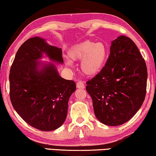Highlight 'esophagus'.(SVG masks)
<instances>
[{
  "instance_id": "esophagus-1",
  "label": "esophagus",
  "mask_w": 156,
  "mask_h": 156,
  "mask_svg": "<svg viewBox=\"0 0 156 156\" xmlns=\"http://www.w3.org/2000/svg\"><path fill=\"white\" fill-rule=\"evenodd\" d=\"M76 87L79 89H84V82H82V81H79V82L76 83Z\"/></svg>"
}]
</instances>
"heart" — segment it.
<instances>
[{
  "instance_id": "heart-1",
  "label": "heart",
  "mask_w": 156,
  "mask_h": 156,
  "mask_svg": "<svg viewBox=\"0 0 156 156\" xmlns=\"http://www.w3.org/2000/svg\"><path fill=\"white\" fill-rule=\"evenodd\" d=\"M65 60L68 67H73V62L81 60V69L85 74L94 75L103 67L106 58V48L101 42L87 41L74 47Z\"/></svg>"
}]
</instances>
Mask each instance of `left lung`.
I'll list each match as a JSON object with an SVG mask.
<instances>
[{
    "instance_id": "8db88e82",
    "label": "left lung",
    "mask_w": 156,
    "mask_h": 156,
    "mask_svg": "<svg viewBox=\"0 0 156 156\" xmlns=\"http://www.w3.org/2000/svg\"><path fill=\"white\" fill-rule=\"evenodd\" d=\"M147 77L146 62L133 40L121 35L112 41L105 66L87 82L98 120L113 126L129 121L144 103Z\"/></svg>"
}]
</instances>
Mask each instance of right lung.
Instances as JSON below:
<instances>
[{
  "label": "right lung",
  "mask_w": 156,
  "mask_h": 156,
  "mask_svg": "<svg viewBox=\"0 0 156 156\" xmlns=\"http://www.w3.org/2000/svg\"><path fill=\"white\" fill-rule=\"evenodd\" d=\"M45 53L63 62L60 48L39 37L27 40L18 49L10 70V99L15 110L30 126L43 131L60 127L67 115L68 101L76 84L59 75L52 63L38 69L37 62Z\"/></svg>",
  "instance_id": "obj_1"
}]
</instances>
